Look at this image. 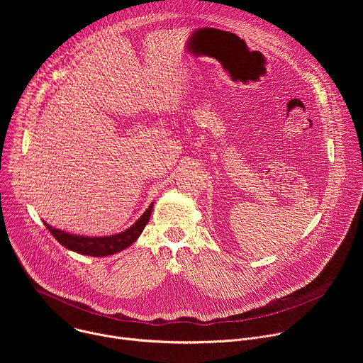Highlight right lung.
I'll return each instance as SVG.
<instances>
[{"mask_svg":"<svg viewBox=\"0 0 363 363\" xmlns=\"http://www.w3.org/2000/svg\"><path fill=\"white\" fill-rule=\"evenodd\" d=\"M152 206H153V202L147 206V210L140 216V218L136 220V223L132 224L125 231L112 234V235H105V237L76 235V234H70L63 230L51 227L45 221H43V223L48 228L51 235H53L67 250L83 254V255L106 257V255H112V254H116V252L128 248L139 238V235L142 234L145 225L147 224V221L150 218Z\"/></svg>","mask_w":363,"mask_h":363,"instance_id":"obj_1","label":"right lung"}]
</instances>
